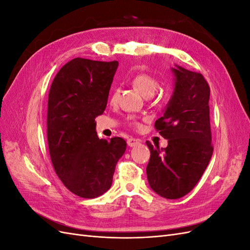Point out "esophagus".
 Segmentation results:
<instances>
[{"mask_svg":"<svg viewBox=\"0 0 250 250\" xmlns=\"http://www.w3.org/2000/svg\"><path fill=\"white\" fill-rule=\"evenodd\" d=\"M139 144H140V140H138V139L130 138V139L127 140V145L129 147H134V146L139 145Z\"/></svg>","mask_w":250,"mask_h":250,"instance_id":"obj_1","label":"esophagus"}]
</instances>
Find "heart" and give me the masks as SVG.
I'll return each instance as SVG.
<instances>
[{"label":"heart","mask_w":250,"mask_h":250,"mask_svg":"<svg viewBox=\"0 0 250 250\" xmlns=\"http://www.w3.org/2000/svg\"><path fill=\"white\" fill-rule=\"evenodd\" d=\"M130 83L131 85L145 98L153 96L156 93L158 87H160V82H158V80L154 76H152V75H150L148 73H139L137 75H134L130 80ZM116 97H117V90H113L112 99H115ZM128 123H129L131 126L139 127L138 121L133 117L128 118Z\"/></svg>","instance_id":"heart-1"}]
</instances>
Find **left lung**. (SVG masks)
Listing matches in <instances>:
<instances>
[{"label":"left lung","instance_id":"1","mask_svg":"<svg viewBox=\"0 0 250 250\" xmlns=\"http://www.w3.org/2000/svg\"><path fill=\"white\" fill-rule=\"evenodd\" d=\"M175 87L164 116L154 127L168 146L150 149L147 178L150 188L164 198L178 199L191 192L213 154L209 124V86L202 74L176 65Z\"/></svg>","mask_w":250,"mask_h":250}]
</instances>
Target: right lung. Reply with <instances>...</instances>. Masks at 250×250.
Instances as JSON below:
<instances>
[{
  "label": "right lung",
  "mask_w": 250,
  "mask_h": 250,
  "mask_svg": "<svg viewBox=\"0 0 250 250\" xmlns=\"http://www.w3.org/2000/svg\"><path fill=\"white\" fill-rule=\"evenodd\" d=\"M119 62L74 58L53 80L47 115L49 152L57 176L82 198L109 190L116 165L126 150L122 138L99 139L95 118L106 108Z\"/></svg>",
  "instance_id": "right-lung-1"
}]
</instances>
